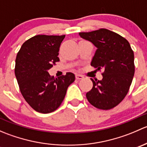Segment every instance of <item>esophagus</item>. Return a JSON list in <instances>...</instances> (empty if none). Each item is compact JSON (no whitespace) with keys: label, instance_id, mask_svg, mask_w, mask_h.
<instances>
[{"label":"esophagus","instance_id":"34e87169","mask_svg":"<svg viewBox=\"0 0 147 147\" xmlns=\"http://www.w3.org/2000/svg\"><path fill=\"white\" fill-rule=\"evenodd\" d=\"M75 78H76L77 80H82L83 78H84V77H83L82 75H75Z\"/></svg>","mask_w":147,"mask_h":147}]
</instances>
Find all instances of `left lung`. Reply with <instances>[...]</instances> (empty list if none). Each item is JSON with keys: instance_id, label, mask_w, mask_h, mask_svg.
<instances>
[{"instance_id": "obj_1", "label": "left lung", "mask_w": 147, "mask_h": 147, "mask_svg": "<svg viewBox=\"0 0 147 147\" xmlns=\"http://www.w3.org/2000/svg\"><path fill=\"white\" fill-rule=\"evenodd\" d=\"M79 34L97 47L91 66L103 69L102 80L91 79L93 87L86 94L87 100L97 109H112L129 90L135 70L134 52L127 40L105 28Z\"/></svg>"}]
</instances>
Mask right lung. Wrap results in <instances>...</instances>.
Masks as SVG:
<instances>
[{
    "label": "right lung",
    "mask_w": 147,
    "mask_h": 147,
    "mask_svg": "<svg viewBox=\"0 0 147 147\" xmlns=\"http://www.w3.org/2000/svg\"><path fill=\"white\" fill-rule=\"evenodd\" d=\"M65 35H38L26 40L16 59L15 75L25 100L36 112L55 111L64 100L67 87L75 81L72 72L55 78L47 70L57 62Z\"/></svg>",
    "instance_id": "right-lung-1"
}]
</instances>
